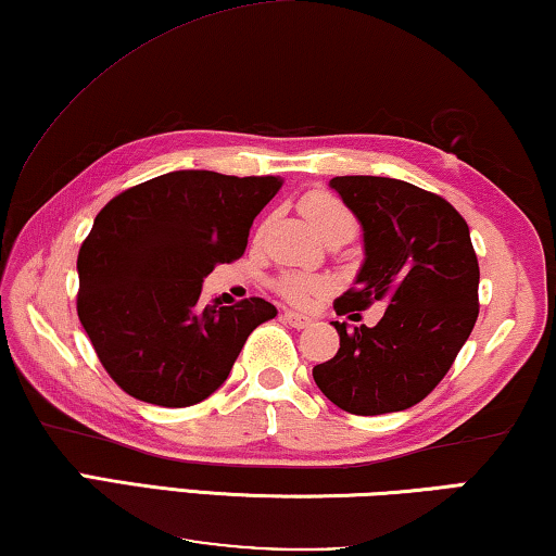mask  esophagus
Here are the masks:
<instances>
[{
  "instance_id": "esophagus-1",
  "label": "esophagus",
  "mask_w": 556,
  "mask_h": 556,
  "mask_svg": "<svg viewBox=\"0 0 556 556\" xmlns=\"http://www.w3.org/2000/svg\"><path fill=\"white\" fill-rule=\"evenodd\" d=\"M281 316H285V321L289 326H294V329H306V326L312 324L309 316H304V314H299V312H285Z\"/></svg>"
}]
</instances>
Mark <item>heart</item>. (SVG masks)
<instances>
[{
  "label": "heart",
  "mask_w": 556,
  "mask_h": 556,
  "mask_svg": "<svg viewBox=\"0 0 556 556\" xmlns=\"http://www.w3.org/2000/svg\"><path fill=\"white\" fill-rule=\"evenodd\" d=\"M299 207H302L304 217L309 219V225L324 237V240L339 232L354 235V225H356L354 215H351L349 207L343 205L339 198H333L331 192H324V190L306 192L302 202H299ZM277 289L281 292V296L289 299V302L302 304L312 294L319 292L321 281L306 275H285L279 277Z\"/></svg>",
  "instance_id": "obj_1"
}]
</instances>
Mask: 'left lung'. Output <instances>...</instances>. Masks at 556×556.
<instances>
[{"label": "left lung", "instance_id": "left-lung-1", "mask_svg": "<svg viewBox=\"0 0 556 556\" xmlns=\"http://www.w3.org/2000/svg\"><path fill=\"white\" fill-rule=\"evenodd\" d=\"M329 185L364 227L366 252L333 309L351 321L374 302L386 312L371 329L333 321L339 351L314 366V381L354 416L405 410L443 381L478 321L468 223L447 200L403 180L341 175Z\"/></svg>", "mask_w": 556, "mask_h": 556}]
</instances>
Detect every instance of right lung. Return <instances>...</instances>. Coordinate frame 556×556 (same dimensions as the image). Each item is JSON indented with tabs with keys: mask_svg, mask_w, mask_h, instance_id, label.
Here are the masks:
<instances>
[{
	"mask_svg": "<svg viewBox=\"0 0 556 556\" xmlns=\"http://www.w3.org/2000/svg\"><path fill=\"white\" fill-rule=\"evenodd\" d=\"M281 178L175 170L123 190L78 250L76 309L96 356L138 401L185 408L227 381L244 341L275 319L250 296L202 306V279L240 260Z\"/></svg>",
	"mask_w": 556,
	"mask_h": 556,
	"instance_id": "add662e5",
	"label": "right lung"
}]
</instances>
